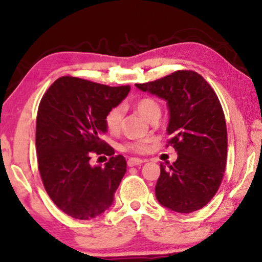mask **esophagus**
<instances>
[{
	"mask_svg": "<svg viewBox=\"0 0 262 262\" xmlns=\"http://www.w3.org/2000/svg\"><path fill=\"white\" fill-rule=\"evenodd\" d=\"M145 162L146 160L140 159V158H129L127 164H128V166H135V165H139V164H142Z\"/></svg>",
	"mask_w": 262,
	"mask_h": 262,
	"instance_id": "1",
	"label": "esophagus"
}]
</instances>
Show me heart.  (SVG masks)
<instances>
[{
	"label": "heart",
	"instance_id": "b5f03b06",
	"mask_svg": "<svg viewBox=\"0 0 262 262\" xmlns=\"http://www.w3.org/2000/svg\"><path fill=\"white\" fill-rule=\"evenodd\" d=\"M135 109L142 117L149 121L152 120L156 115H160V106L159 104L152 98H140L135 103ZM123 118V109L122 106H116L111 109L105 116V125L107 130L111 133H117L121 128V122ZM123 151H132L135 153H142L147 149V144L145 141H135V142H127L122 146Z\"/></svg>",
	"mask_w": 262,
	"mask_h": 262
}]
</instances>
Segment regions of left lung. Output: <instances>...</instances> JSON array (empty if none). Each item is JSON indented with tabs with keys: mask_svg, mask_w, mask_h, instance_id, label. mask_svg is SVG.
Segmentation results:
<instances>
[{
	"mask_svg": "<svg viewBox=\"0 0 262 262\" xmlns=\"http://www.w3.org/2000/svg\"><path fill=\"white\" fill-rule=\"evenodd\" d=\"M137 87L166 102L169 144L177 152L171 165L160 164L157 200L179 213L200 210L217 193L226 165L228 133L217 95L193 71H177Z\"/></svg>",
	"mask_w": 262,
	"mask_h": 262,
	"instance_id": "8db88e82",
	"label": "left lung"
}]
</instances>
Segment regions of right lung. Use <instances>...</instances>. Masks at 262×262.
Masks as SVG:
<instances>
[{"mask_svg":"<svg viewBox=\"0 0 262 262\" xmlns=\"http://www.w3.org/2000/svg\"><path fill=\"white\" fill-rule=\"evenodd\" d=\"M130 86L110 87L73 76L57 79L37 114L36 148L44 188L66 214L89 221L105 212L127 171L124 157L103 141L105 116L128 96ZM111 157L92 167L90 155Z\"/></svg>","mask_w":262,"mask_h":262,"instance_id":"1","label":"right lung"}]
</instances>
